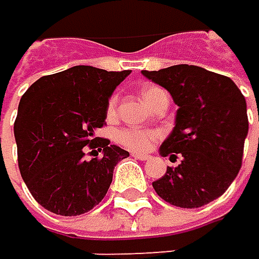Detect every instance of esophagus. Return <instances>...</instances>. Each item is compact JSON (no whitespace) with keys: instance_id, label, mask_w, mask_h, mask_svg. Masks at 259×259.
<instances>
[{"instance_id":"1","label":"esophagus","mask_w":259,"mask_h":259,"mask_svg":"<svg viewBox=\"0 0 259 259\" xmlns=\"http://www.w3.org/2000/svg\"><path fill=\"white\" fill-rule=\"evenodd\" d=\"M133 157L134 158H139V160H149L151 158L148 154H140V152H133Z\"/></svg>"}]
</instances>
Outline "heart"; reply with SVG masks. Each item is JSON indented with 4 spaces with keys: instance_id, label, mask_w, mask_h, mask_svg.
<instances>
[{
    "instance_id": "1",
    "label": "heart",
    "mask_w": 259,
    "mask_h": 259,
    "mask_svg": "<svg viewBox=\"0 0 259 259\" xmlns=\"http://www.w3.org/2000/svg\"><path fill=\"white\" fill-rule=\"evenodd\" d=\"M163 91L157 87H145L142 90V98L143 101L151 107V104L154 102L155 96ZM116 104H117V96H111V99L108 101V105H107V114L108 117H113L114 113H116ZM160 137V133L155 131V130H140V128H123V130H119L116 133V140L131 149V151H148L152 148V145L157 142V139Z\"/></svg>"
}]
</instances>
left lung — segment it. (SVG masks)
<instances>
[{
    "label": "left lung",
    "instance_id": "1",
    "mask_svg": "<svg viewBox=\"0 0 259 259\" xmlns=\"http://www.w3.org/2000/svg\"><path fill=\"white\" fill-rule=\"evenodd\" d=\"M142 73L166 88L179 107L160 154L180 157V165L168 166L152 188L172 206L201 207L223 195L240 172L249 131L244 96L231 77L197 65Z\"/></svg>",
    "mask_w": 259,
    "mask_h": 259
}]
</instances>
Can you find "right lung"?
Masks as SVG:
<instances>
[{"label": "right lung", "instance_id": "1", "mask_svg": "<svg viewBox=\"0 0 259 259\" xmlns=\"http://www.w3.org/2000/svg\"><path fill=\"white\" fill-rule=\"evenodd\" d=\"M130 73L76 65L39 77L24 93L13 126L18 166L44 209L82 215L107 195L114 166L130 152L94 133L105 125L108 99ZM85 146L93 149L91 159Z\"/></svg>", "mask_w": 259, "mask_h": 259}]
</instances>
